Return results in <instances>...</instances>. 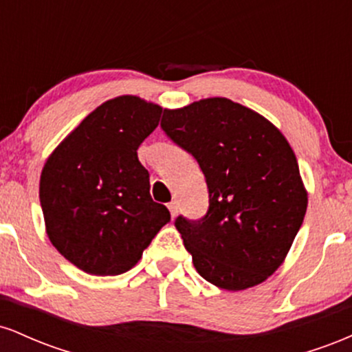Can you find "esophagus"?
I'll return each instance as SVG.
<instances>
[{"mask_svg": "<svg viewBox=\"0 0 352 352\" xmlns=\"http://www.w3.org/2000/svg\"><path fill=\"white\" fill-rule=\"evenodd\" d=\"M168 210H170L172 218H175L177 213H179V204H177V201H170V204H168Z\"/></svg>", "mask_w": 352, "mask_h": 352, "instance_id": "1", "label": "esophagus"}]
</instances>
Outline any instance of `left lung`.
Returning a JSON list of instances; mask_svg holds the SVG:
<instances>
[{
    "mask_svg": "<svg viewBox=\"0 0 352 352\" xmlns=\"http://www.w3.org/2000/svg\"><path fill=\"white\" fill-rule=\"evenodd\" d=\"M160 127L192 153L207 182L205 217L175 220L197 272L228 292L263 283L288 254L308 207L288 140L225 98L165 109Z\"/></svg>",
    "mask_w": 352,
    "mask_h": 352,
    "instance_id": "obj_1",
    "label": "left lung"
}]
</instances>
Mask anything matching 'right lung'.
I'll return each mask as SVG.
<instances>
[{
    "mask_svg": "<svg viewBox=\"0 0 352 352\" xmlns=\"http://www.w3.org/2000/svg\"><path fill=\"white\" fill-rule=\"evenodd\" d=\"M162 107L120 96L92 111L51 153L39 200L51 243L89 274L116 276L135 266L170 212L151 197L137 148Z\"/></svg>",
    "mask_w": 352,
    "mask_h": 352,
    "instance_id": "1",
    "label": "right lung"
}]
</instances>
